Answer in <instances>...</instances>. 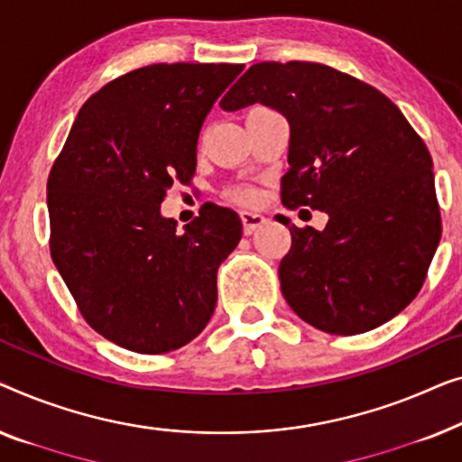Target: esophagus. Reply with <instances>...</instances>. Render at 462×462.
<instances>
[{
    "label": "esophagus",
    "mask_w": 462,
    "mask_h": 462,
    "mask_svg": "<svg viewBox=\"0 0 462 462\" xmlns=\"http://www.w3.org/2000/svg\"><path fill=\"white\" fill-rule=\"evenodd\" d=\"M240 217H243L245 234H253L257 228H262L265 222H268V217H265L263 213H257V211H245Z\"/></svg>",
    "instance_id": "esophagus-1"
}]
</instances>
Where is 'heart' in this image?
I'll return each instance as SVG.
<instances>
[{"label":"heart","instance_id":"1","mask_svg":"<svg viewBox=\"0 0 462 462\" xmlns=\"http://www.w3.org/2000/svg\"><path fill=\"white\" fill-rule=\"evenodd\" d=\"M236 197L243 200V203H251V200H255V192H253V190H240Z\"/></svg>","mask_w":462,"mask_h":462}]
</instances>
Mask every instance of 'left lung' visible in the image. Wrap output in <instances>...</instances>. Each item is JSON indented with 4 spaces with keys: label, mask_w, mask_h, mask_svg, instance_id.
Returning <instances> with one entry per match:
<instances>
[{
    "label": "left lung",
    "mask_w": 462,
    "mask_h": 462,
    "mask_svg": "<svg viewBox=\"0 0 462 462\" xmlns=\"http://www.w3.org/2000/svg\"><path fill=\"white\" fill-rule=\"evenodd\" d=\"M255 102L291 125L282 205L328 216L324 230L284 222L278 276L291 310L330 335L392 320L423 287L441 238L425 142L385 94L327 64H253L219 106Z\"/></svg>",
    "instance_id": "obj_1"
}]
</instances>
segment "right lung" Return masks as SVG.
I'll list each match as a JSON object with an SVG mask.
<instances>
[{
  "label": "right lung",
  "instance_id": "right-lung-1",
  "mask_svg": "<svg viewBox=\"0 0 462 462\" xmlns=\"http://www.w3.org/2000/svg\"><path fill=\"white\" fill-rule=\"evenodd\" d=\"M243 64H151L83 104L48 178L50 253L81 316L138 354L190 343L217 303V268L243 236L207 203L178 232L161 216L197 171L205 116Z\"/></svg>",
  "mask_w": 462,
  "mask_h": 462
}]
</instances>
